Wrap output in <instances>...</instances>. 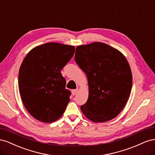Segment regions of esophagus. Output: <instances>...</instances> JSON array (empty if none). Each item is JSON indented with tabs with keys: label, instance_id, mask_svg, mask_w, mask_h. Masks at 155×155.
<instances>
[{
	"label": "esophagus",
	"instance_id": "34e87169",
	"mask_svg": "<svg viewBox=\"0 0 155 155\" xmlns=\"http://www.w3.org/2000/svg\"><path fill=\"white\" fill-rule=\"evenodd\" d=\"M78 89H74V90H72V95H76V94L78 93Z\"/></svg>",
	"mask_w": 155,
	"mask_h": 155
}]
</instances>
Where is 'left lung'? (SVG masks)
I'll list each match as a JSON object with an SVG mask.
<instances>
[{
	"mask_svg": "<svg viewBox=\"0 0 155 155\" xmlns=\"http://www.w3.org/2000/svg\"><path fill=\"white\" fill-rule=\"evenodd\" d=\"M75 61L88 79V97L80 107L83 114L96 123L114 118L132 88V72L125 56L109 45L95 42L77 46Z\"/></svg>",
	"mask_w": 155,
	"mask_h": 155,
	"instance_id": "left-lung-1",
	"label": "left lung"
}]
</instances>
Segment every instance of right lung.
<instances>
[{"label":"right lung","instance_id":"obj_1","mask_svg":"<svg viewBox=\"0 0 155 155\" xmlns=\"http://www.w3.org/2000/svg\"><path fill=\"white\" fill-rule=\"evenodd\" d=\"M73 46L47 43L26 55L18 72V89L28 112L45 123L63 115L71 92L61 71L73 57Z\"/></svg>","mask_w":155,"mask_h":155}]
</instances>
